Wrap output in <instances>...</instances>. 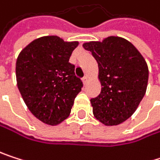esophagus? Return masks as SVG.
<instances>
[{"label": "esophagus", "instance_id": "obj_1", "mask_svg": "<svg viewBox=\"0 0 160 160\" xmlns=\"http://www.w3.org/2000/svg\"><path fill=\"white\" fill-rule=\"evenodd\" d=\"M88 81H89L88 76H84V77L82 78V82H83V83H84V84H86V83L88 82Z\"/></svg>", "mask_w": 160, "mask_h": 160}]
</instances>
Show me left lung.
<instances>
[{
	"label": "left lung",
	"mask_w": 160,
	"mask_h": 160,
	"mask_svg": "<svg viewBox=\"0 0 160 160\" xmlns=\"http://www.w3.org/2000/svg\"><path fill=\"white\" fill-rule=\"evenodd\" d=\"M98 63L100 94L91 99L95 117L105 126H117L137 110L145 95L148 66L140 51L127 39L109 36L83 44Z\"/></svg>",
	"instance_id": "obj_1"
}]
</instances>
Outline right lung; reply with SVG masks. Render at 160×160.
<instances>
[{
	"instance_id": "right-lung-1",
	"label": "right lung",
	"mask_w": 160,
	"mask_h": 160,
	"mask_svg": "<svg viewBox=\"0 0 160 160\" xmlns=\"http://www.w3.org/2000/svg\"><path fill=\"white\" fill-rule=\"evenodd\" d=\"M78 42H65L56 35L31 42L16 63L18 88L30 112L41 122L56 126L71 112L83 86L69 62Z\"/></svg>"
}]
</instances>
